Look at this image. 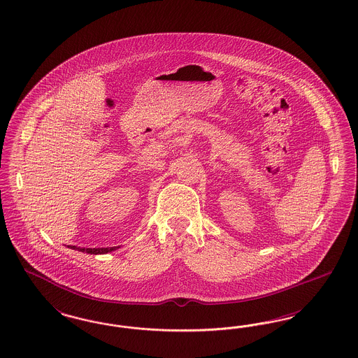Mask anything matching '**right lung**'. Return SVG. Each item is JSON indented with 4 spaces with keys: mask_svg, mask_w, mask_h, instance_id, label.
I'll return each instance as SVG.
<instances>
[{
    "mask_svg": "<svg viewBox=\"0 0 358 358\" xmlns=\"http://www.w3.org/2000/svg\"><path fill=\"white\" fill-rule=\"evenodd\" d=\"M71 249H73V250H79L81 253H88V254H94V255H97V254H106L110 253V252H113L117 248H78V246H69Z\"/></svg>",
    "mask_w": 358,
    "mask_h": 358,
    "instance_id": "add662e5",
    "label": "right lung"
}]
</instances>
